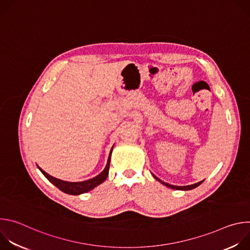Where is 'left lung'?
<instances>
[{
  "label": "left lung",
  "mask_w": 250,
  "mask_h": 250,
  "mask_svg": "<svg viewBox=\"0 0 250 250\" xmlns=\"http://www.w3.org/2000/svg\"><path fill=\"white\" fill-rule=\"evenodd\" d=\"M152 176L155 178V179H156L158 182H160V183L163 184L164 186H166V187H168V188H171V189H174V190H181V191H188V190L195 189L196 187L200 186V185L204 182V180H203V181H200V182H198V183H196V184H192V185H188V186H175V185H171V184H168V183L163 182L162 180H160L159 178H157V177L154 176L153 174H152Z\"/></svg>",
  "instance_id": "obj_1"
}]
</instances>
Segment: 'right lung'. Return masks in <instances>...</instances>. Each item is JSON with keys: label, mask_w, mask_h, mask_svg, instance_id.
I'll list each match as a JSON object with an SVG mask.
<instances>
[{"label": "right lung", "mask_w": 250, "mask_h": 250, "mask_svg": "<svg viewBox=\"0 0 250 250\" xmlns=\"http://www.w3.org/2000/svg\"><path fill=\"white\" fill-rule=\"evenodd\" d=\"M113 148L112 147L110 154H109V158L108 161H106L105 167L104 169L96 177L92 178V179L86 180V181H81V182H69V181H63L60 179H57V178L47 174L46 172H44L40 166L39 169L42 171V173L46 177V179L52 183L54 186H56L60 191L69 194V195H81L84 193H87L91 190H93L94 188H96L97 186H99L100 184H102L106 178H108L109 175V169H110V162H111V155L113 152Z\"/></svg>", "instance_id": "add662e5"}]
</instances>
